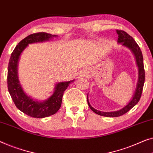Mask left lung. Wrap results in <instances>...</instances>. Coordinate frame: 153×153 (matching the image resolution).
<instances>
[{
  "mask_svg": "<svg viewBox=\"0 0 153 153\" xmlns=\"http://www.w3.org/2000/svg\"><path fill=\"white\" fill-rule=\"evenodd\" d=\"M117 34L119 35L118 38V43H121L123 45L126 46L132 51L135 56L137 64L139 68V79L137 82V88L134 92V94L132 97V100L130 101L128 105H126L124 108L122 109L115 112H101L99 111L94 108H92L90 105L88 99V103L90 109L95 113L101 115L103 117H117L121 115L126 114V112L129 111L130 109H132L136 104L139 102L140 100L141 94H142L143 85H144L145 81V70H144V65H143V55L141 53V51L138 44L136 43L134 39L131 36L127 34L126 32L121 30H117Z\"/></svg>",
  "mask_w": 153,
  "mask_h": 153,
  "instance_id": "obj_1",
  "label": "left lung"
}]
</instances>
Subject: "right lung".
Returning <instances> with one entry per match:
<instances>
[{
    "instance_id": "obj_1",
    "label": "right lung",
    "mask_w": 153,
    "mask_h": 153,
    "mask_svg": "<svg viewBox=\"0 0 153 153\" xmlns=\"http://www.w3.org/2000/svg\"><path fill=\"white\" fill-rule=\"evenodd\" d=\"M56 36V35H52L45 32H38L29 35L16 46L9 61L7 88L11 97L18 109L34 118H44L57 112L61 105L64 91L67 89L70 83L74 80L57 83L54 92L47 100L42 102L34 101L23 92L20 85L17 75L18 61L21 52L28 44L48 41L50 38Z\"/></svg>"
}]
</instances>
